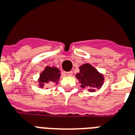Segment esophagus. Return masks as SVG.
<instances>
[{
  "mask_svg": "<svg viewBox=\"0 0 135 135\" xmlns=\"http://www.w3.org/2000/svg\"><path fill=\"white\" fill-rule=\"evenodd\" d=\"M67 75H68V76H72L73 71H69V72H67Z\"/></svg>",
  "mask_w": 135,
  "mask_h": 135,
  "instance_id": "34e87169",
  "label": "esophagus"
}]
</instances>
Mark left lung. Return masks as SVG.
<instances>
[{"mask_svg": "<svg viewBox=\"0 0 135 135\" xmlns=\"http://www.w3.org/2000/svg\"><path fill=\"white\" fill-rule=\"evenodd\" d=\"M80 72L75 76L81 83V86L89 91H95L103 86L104 77L90 64H84L80 68Z\"/></svg>", "mask_w": 135, "mask_h": 135, "instance_id": "obj_1", "label": "left lung"}]
</instances>
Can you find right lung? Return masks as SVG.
<instances>
[{
  "label": "right lung",
  "instance_id": "obj_1",
  "mask_svg": "<svg viewBox=\"0 0 135 135\" xmlns=\"http://www.w3.org/2000/svg\"><path fill=\"white\" fill-rule=\"evenodd\" d=\"M60 77V70L55 67L51 68L47 66L44 70L40 74L39 86L44 88L46 84L51 82V84H57Z\"/></svg>",
  "mask_w": 135,
  "mask_h": 135
}]
</instances>
